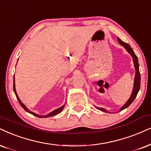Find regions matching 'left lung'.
<instances>
[{
  "instance_id": "8db88e82",
  "label": "left lung",
  "mask_w": 151,
  "mask_h": 151,
  "mask_svg": "<svg viewBox=\"0 0 151 151\" xmlns=\"http://www.w3.org/2000/svg\"><path fill=\"white\" fill-rule=\"evenodd\" d=\"M118 42H119L122 46H123L124 48H125L127 51H128L129 54H130L131 56H132V57L133 62H134V68H135V70H136V74H135V77H134V88H133L132 93V95H131L130 98H129V100H127V102L125 103V104H124V105L121 107V111H122V110H123L124 109L128 107V106L130 105L132 103L133 101H134L135 98H136V97H137V93H138L139 89H140L141 76H140V72H139V70L138 58H137V56H136V54H135V53H134V51H133V49L131 48V47L128 45V44L122 41L120 39V38H118ZM98 109L99 110L102 111L108 112L107 111L105 110V109H103V108L98 107Z\"/></svg>"
}]
</instances>
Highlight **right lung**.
I'll return each mask as SVG.
<instances>
[{
	"instance_id": "obj_1",
	"label": "right lung",
	"mask_w": 151,
	"mask_h": 151,
	"mask_svg": "<svg viewBox=\"0 0 151 151\" xmlns=\"http://www.w3.org/2000/svg\"><path fill=\"white\" fill-rule=\"evenodd\" d=\"M13 88H14V93H15V95H16V97H17V100H18L19 102V104H21V106H22L23 109H24L25 111H26L28 112V113H30V114H33V116H37V117H39V118H47V117H51V116H55V115H56V114H58L59 113H60V112L62 111V110L63 109V108H64V106H65L64 105H63V106H62L61 107H60V108L57 109H56V110L53 111H52V112H51L50 114H47V115H46V116H39V115H37V114H35V113H33V112H32V111H30L28 110L27 108H26V106H25L24 104H23V103L22 102V101L20 100V99L19 98L18 95H17V92H16V89H15V84H14V83H13Z\"/></svg>"
}]
</instances>
